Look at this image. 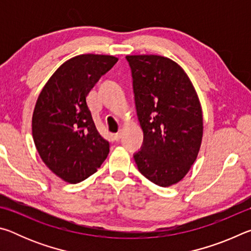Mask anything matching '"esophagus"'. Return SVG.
Here are the masks:
<instances>
[{
	"instance_id": "1",
	"label": "esophagus",
	"mask_w": 251,
	"mask_h": 251,
	"mask_svg": "<svg viewBox=\"0 0 251 251\" xmlns=\"http://www.w3.org/2000/svg\"><path fill=\"white\" fill-rule=\"evenodd\" d=\"M122 136H123L122 131H118V133H116L115 135H114V139H115V141H120V139L122 138Z\"/></svg>"
}]
</instances>
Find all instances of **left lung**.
<instances>
[{"label":"left lung","mask_w":251,"mask_h":251,"mask_svg":"<svg viewBox=\"0 0 251 251\" xmlns=\"http://www.w3.org/2000/svg\"><path fill=\"white\" fill-rule=\"evenodd\" d=\"M135 105L144 133L134 159L160 187L177 184L197 158L202 139L201 101L185 71L160 55H127Z\"/></svg>","instance_id":"obj_1"}]
</instances>
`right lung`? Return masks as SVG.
I'll list each match as a JSON object with an SVG mask.
<instances>
[{
	"label": "right lung",
	"instance_id": "1",
	"mask_svg": "<svg viewBox=\"0 0 251 251\" xmlns=\"http://www.w3.org/2000/svg\"><path fill=\"white\" fill-rule=\"evenodd\" d=\"M117 61L112 55H77L55 71L36 100L34 144L46 166L71 184L96 173L109 152V143L97 131L86 97Z\"/></svg>",
	"mask_w": 251,
	"mask_h": 251
}]
</instances>
